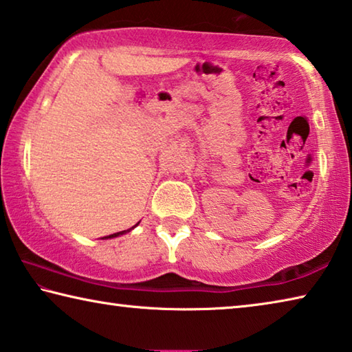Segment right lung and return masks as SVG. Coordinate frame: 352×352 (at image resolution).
Wrapping results in <instances>:
<instances>
[{
  "label": "right lung",
  "mask_w": 352,
  "mask_h": 352,
  "mask_svg": "<svg viewBox=\"0 0 352 352\" xmlns=\"http://www.w3.org/2000/svg\"><path fill=\"white\" fill-rule=\"evenodd\" d=\"M132 228H135V226H132ZM130 228V230H132ZM130 230H124V231H119V233H115V234H110V236H105V239H110V237H116V236H121V234H124V233H127V231H130Z\"/></svg>",
  "instance_id": "1"
}]
</instances>
